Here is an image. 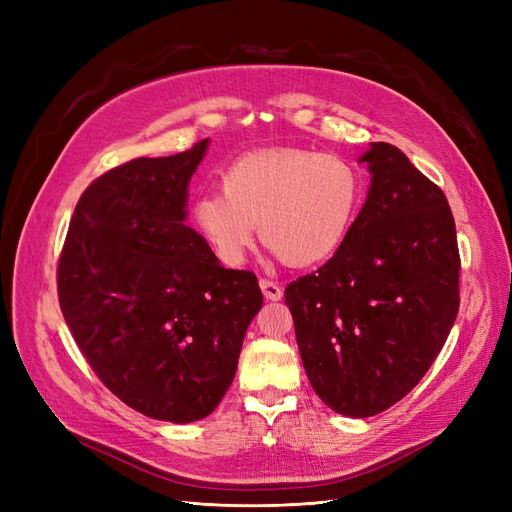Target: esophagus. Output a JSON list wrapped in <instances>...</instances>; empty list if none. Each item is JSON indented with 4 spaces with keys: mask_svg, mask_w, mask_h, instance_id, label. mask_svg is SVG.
<instances>
[{
    "mask_svg": "<svg viewBox=\"0 0 512 512\" xmlns=\"http://www.w3.org/2000/svg\"><path fill=\"white\" fill-rule=\"evenodd\" d=\"M260 290H262V294H265V299H269V301H280L284 297L282 286L271 282V280H265V277L260 280Z\"/></svg>",
    "mask_w": 512,
    "mask_h": 512,
    "instance_id": "34e87169",
    "label": "esophagus"
}]
</instances>
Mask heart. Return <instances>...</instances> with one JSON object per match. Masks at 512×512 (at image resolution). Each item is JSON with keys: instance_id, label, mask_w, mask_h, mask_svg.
Returning <instances> with one entry per match:
<instances>
[{"instance_id": "heart-1", "label": "heart", "mask_w": 512, "mask_h": 512, "mask_svg": "<svg viewBox=\"0 0 512 512\" xmlns=\"http://www.w3.org/2000/svg\"><path fill=\"white\" fill-rule=\"evenodd\" d=\"M361 175L335 153L265 149L232 162L222 192L198 198L196 224L226 262H241L260 237L286 265L331 258L356 220Z\"/></svg>"}]
</instances>
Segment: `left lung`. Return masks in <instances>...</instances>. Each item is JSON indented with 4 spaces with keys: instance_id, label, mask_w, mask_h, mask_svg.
Wrapping results in <instances>:
<instances>
[{
    "instance_id": "left-lung-1",
    "label": "left lung",
    "mask_w": 512,
    "mask_h": 512,
    "mask_svg": "<svg viewBox=\"0 0 512 512\" xmlns=\"http://www.w3.org/2000/svg\"><path fill=\"white\" fill-rule=\"evenodd\" d=\"M363 209L342 247L286 286L309 384L331 410L365 418L427 374L459 312L457 230L444 192L404 151L371 143Z\"/></svg>"
}]
</instances>
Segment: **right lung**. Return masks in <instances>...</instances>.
I'll return each instance as SVG.
<instances>
[{
    "mask_svg": "<svg viewBox=\"0 0 512 512\" xmlns=\"http://www.w3.org/2000/svg\"><path fill=\"white\" fill-rule=\"evenodd\" d=\"M209 138L98 177L74 209L57 267L59 305L108 391L149 418L209 416L262 307L252 271L224 269L185 226Z\"/></svg>",
    "mask_w": 512,
    "mask_h": 512,
    "instance_id": "right-lung-1",
    "label": "right lung"
}]
</instances>
